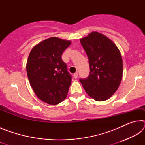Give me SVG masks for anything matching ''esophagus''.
Returning a JSON list of instances; mask_svg holds the SVG:
<instances>
[{"label":"esophagus","mask_w":145,"mask_h":145,"mask_svg":"<svg viewBox=\"0 0 145 145\" xmlns=\"http://www.w3.org/2000/svg\"><path fill=\"white\" fill-rule=\"evenodd\" d=\"M73 77L75 78H77L78 77V73H75L74 74H73Z\"/></svg>","instance_id":"34e87169"}]
</instances>
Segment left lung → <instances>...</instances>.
<instances>
[{
    "mask_svg": "<svg viewBox=\"0 0 145 145\" xmlns=\"http://www.w3.org/2000/svg\"><path fill=\"white\" fill-rule=\"evenodd\" d=\"M89 59L90 73L80 78L86 92L96 101L109 99L122 79L123 61L116 45L107 36L92 32L80 40Z\"/></svg>",
    "mask_w": 145,
    "mask_h": 145,
    "instance_id": "obj_1",
    "label": "left lung"
}]
</instances>
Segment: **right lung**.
<instances>
[{
	"label": "right lung",
	"mask_w": 145,
	"mask_h": 145,
	"mask_svg": "<svg viewBox=\"0 0 145 145\" xmlns=\"http://www.w3.org/2000/svg\"><path fill=\"white\" fill-rule=\"evenodd\" d=\"M71 41L52 37L34 46L26 65L29 82L36 96L56 105L66 99L72 82L61 56Z\"/></svg>",
	"instance_id": "add662e5"
}]
</instances>
